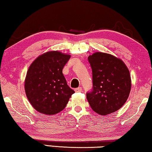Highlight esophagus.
Returning <instances> with one entry per match:
<instances>
[{"label":"esophagus","instance_id":"obj_1","mask_svg":"<svg viewBox=\"0 0 152 152\" xmlns=\"http://www.w3.org/2000/svg\"><path fill=\"white\" fill-rule=\"evenodd\" d=\"M83 91V89H82V87H78V88H75V92H77V93H78V92H81V91Z\"/></svg>","mask_w":152,"mask_h":152}]
</instances>
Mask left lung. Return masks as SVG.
Returning a JSON list of instances; mask_svg holds the SVG:
<instances>
[{"label": "left lung", "instance_id": "1", "mask_svg": "<svg viewBox=\"0 0 152 152\" xmlns=\"http://www.w3.org/2000/svg\"><path fill=\"white\" fill-rule=\"evenodd\" d=\"M88 60L92 69L93 88L86 95L91 108L101 115L116 112L129 96V70L121 59L108 53L96 52Z\"/></svg>", "mask_w": 152, "mask_h": 152}]
</instances>
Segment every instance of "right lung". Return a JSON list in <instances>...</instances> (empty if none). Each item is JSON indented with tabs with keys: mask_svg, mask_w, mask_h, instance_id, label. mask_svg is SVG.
I'll list each match as a JSON object with an SVG mask.
<instances>
[{
	"mask_svg": "<svg viewBox=\"0 0 152 152\" xmlns=\"http://www.w3.org/2000/svg\"><path fill=\"white\" fill-rule=\"evenodd\" d=\"M70 58V55L51 51L39 56L30 65L25 79V92L39 113L47 115L59 113L75 93L62 73Z\"/></svg>",
	"mask_w": 152,
	"mask_h": 152,
	"instance_id": "obj_1",
	"label": "right lung"
}]
</instances>
